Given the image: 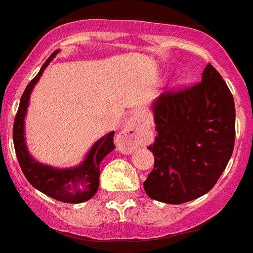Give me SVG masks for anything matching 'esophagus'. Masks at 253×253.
<instances>
[{
  "label": "esophagus",
  "mask_w": 253,
  "mask_h": 253,
  "mask_svg": "<svg viewBox=\"0 0 253 253\" xmlns=\"http://www.w3.org/2000/svg\"><path fill=\"white\" fill-rule=\"evenodd\" d=\"M149 128V120L141 112H136L125 122L122 130L117 136V143L121 152L131 153L140 146L145 140Z\"/></svg>",
  "instance_id": "1"
}]
</instances>
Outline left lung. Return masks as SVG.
Returning a JSON list of instances; mask_svg holds the SVG:
<instances>
[{
	"label": "left lung",
	"instance_id": "obj_1",
	"mask_svg": "<svg viewBox=\"0 0 253 253\" xmlns=\"http://www.w3.org/2000/svg\"><path fill=\"white\" fill-rule=\"evenodd\" d=\"M158 136L148 149L154 169L144 181L152 199L181 205L209 193L233 154L235 107L229 87L207 64L202 81L152 103Z\"/></svg>",
	"mask_w": 253,
	"mask_h": 253
}]
</instances>
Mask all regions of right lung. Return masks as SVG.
<instances>
[{"label":"right lung","mask_w":253,"mask_h":253,"mask_svg":"<svg viewBox=\"0 0 253 253\" xmlns=\"http://www.w3.org/2000/svg\"><path fill=\"white\" fill-rule=\"evenodd\" d=\"M58 52L59 50H56L51 54L50 58L41 67L37 76L29 82L23 92L18 113L15 117L12 139H14L15 153L18 157L19 165L32 186H35L37 190L60 202L82 203L92 198L99 189V177H100L99 165L114 149V131H110L95 141L94 145L87 152L84 161L71 169H58L38 162L29 153L28 146L25 143V116H27L32 91L41 78L44 69Z\"/></svg>","instance_id":"obj_1"}]
</instances>
